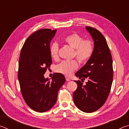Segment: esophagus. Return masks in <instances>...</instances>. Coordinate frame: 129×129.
<instances>
[{"mask_svg": "<svg viewBox=\"0 0 129 129\" xmlns=\"http://www.w3.org/2000/svg\"><path fill=\"white\" fill-rule=\"evenodd\" d=\"M65 78H66V80L67 81H71V78H69L68 77H67V76L65 77Z\"/></svg>", "mask_w": 129, "mask_h": 129, "instance_id": "obj_1", "label": "esophagus"}]
</instances>
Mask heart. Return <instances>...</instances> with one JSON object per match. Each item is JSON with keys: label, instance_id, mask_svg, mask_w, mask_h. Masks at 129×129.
<instances>
[{"label": "heart", "instance_id": "b5f03b06", "mask_svg": "<svg viewBox=\"0 0 129 129\" xmlns=\"http://www.w3.org/2000/svg\"><path fill=\"white\" fill-rule=\"evenodd\" d=\"M64 42L75 49L74 56L81 63H85L90 59L93 53V45L89 40H84L81 36L72 34L65 37ZM49 52L51 57L56 60L58 58V45L53 43L50 45ZM78 67L76 60L63 61L57 65L56 71L66 76L71 75Z\"/></svg>", "mask_w": 129, "mask_h": 129}]
</instances>
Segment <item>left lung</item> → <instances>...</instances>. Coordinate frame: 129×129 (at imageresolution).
<instances>
[{
  "mask_svg": "<svg viewBox=\"0 0 129 129\" xmlns=\"http://www.w3.org/2000/svg\"><path fill=\"white\" fill-rule=\"evenodd\" d=\"M86 29L94 41L93 53L84 66L76 72V76L83 85L75 81L77 88L73 93L75 104L80 110L91 113L97 110L105 104L110 93L113 82V61L106 39L99 30L90 27Z\"/></svg>",
  "mask_w": 129,
  "mask_h": 129,
  "instance_id": "obj_1",
  "label": "left lung"
}]
</instances>
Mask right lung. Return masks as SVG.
<instances>
[{"label":"right lung","mask_w":129,"mask_h":129,"mask_svg":"<svg viewBox=\"0 0 129 129\" xmlns=\"http://www.w3.org/2000/svg\"><path fill=\"white\" fill-rule=\"evenodd\" d=\"M57 30L41 29L28 37L21 48L18 80L21 94L28 106L36 112H45L56 104L58 90L65 82L61 73L51 80L44 74L52 64L50 43Z\"/></svg>","instance_id":"right-lung-1"}]
</instances>
